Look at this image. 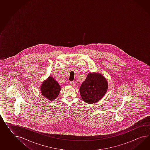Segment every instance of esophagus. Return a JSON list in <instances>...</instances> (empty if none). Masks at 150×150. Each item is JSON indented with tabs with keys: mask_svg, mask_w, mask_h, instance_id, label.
<instances>
[{
	"mask_svg": "<svg viewBox=\"0 0 150 150\" xmlns=\"http://www.w3.org/2000/svg\"><path fill=\"white\" fill-rule=\"evenodd\" d=\"M69 83H70V84L72 86H74V82L73 81H71L69 82Z\"/></svg>",
	"mask_w": 150,
	"mask_h": 150,
	"instance_id": "obj_1",
	"label": "esophagus"
}]
</instances>
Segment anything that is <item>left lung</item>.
Segmentation results:
<instances>
[{
	"label": "left lung",
	"mask_w": 150,
	"mask_h": 150,
	"mask_svg": "<svg viewBox=\"0 0 150 150\" xmlns=\"http://www.w3.org/2000/svg\"><path fill=\"white\" fill-rule=\"evenodd\" d=\"M108 88L107 81L102 74L89 73L81 85L79 92L86 103H95L103 97Z\"/></svg>",
	"instance_id": "1"
}]
</instances>
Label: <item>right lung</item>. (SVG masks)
I'll use <instances>...</instances> for the list:
<instances>
[{
    "mask_svg": "<svg viewBox=\"0 0 150 150\" xmlns=\"http://www.w3.org/2000/svg\"><path fill=\"white\" fill-rule=\"evenodd\" d=\"M61 87L58 82L52 77H49L45 81L41 87V91L43 96L49 100H54L58 96Z\"/></svg>",
    "mask_w": 150,
    "mask_h": 150,
    "instance_id": "1",
    "label": "right lung"
}]
</instances>
